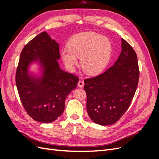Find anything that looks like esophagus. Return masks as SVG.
Masks as SVG:
<instances>
[{
  "label": "esophagus",
  "instance_id": "34e87169",
  "mask_svg": "<svg viewBox=\"0 0 159 159\" xmlns=\"http://www.w3.org/2000/svg\"><path fill=\"white\" fill-rule=\"evenodd\" d=\"M78 87H80V88H83L84 85V81L83 80H79L78 83Z\"/></svg>",
  "mask_w": 159,
  "mask_h": 159
}]
</instances>
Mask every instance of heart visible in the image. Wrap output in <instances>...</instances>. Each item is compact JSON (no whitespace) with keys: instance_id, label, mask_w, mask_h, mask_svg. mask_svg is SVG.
I'll list each match as a JSON object with an SVG mask.
<instances>
[{"instance_id":"1","label":"heart","mask_w":159,"mask_h":159,"mask_svg":"<svg viewBox=\"0 0 159 159\" xmlns=\"http://www.w3.org/2000/svg\"><path fill=\"white\" fill-rule=\"evenodd\" d=\"M68 48L60 54L67 70L74 71L78 65V57L81 58V68L89 75H96L105 69L112 51L109 38L94 32L75 35L68 42Z\"/></svg>"}]
</instances>
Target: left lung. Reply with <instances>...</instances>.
Returning <instances> with one entry per match:
<instances>
[{"instance_id": "left-lung-1", "label": "left lung", "mask_w": 159, "mask_h": 159, "mask_svg": "<svg viewBox=\"0 0 159 159\" xmlns=\"http://www.w3.org/2000/svg\"><path fill=\"white\" fill-rule=\"evenodd\" d=\"M122 50L113 66L104 73L84 80L89 117L101 125L116 123L128 109L139 79L136 52L121 39Z\"/></svg>"}]
</instances>
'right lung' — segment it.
<instances>
[{"instance_id": "add662e5", "label": "right lung", "mask_w": 159, "mask_h": 159, "mask_svg": "<svg viewBox=\"0 0 159 159\" xmlns=\"http://www.w3.org/2000/svg\"><path fill=\"white\" fill-rule=\"evenodd\" d=\"M60 58L58 43L46 32L33 38L22 50L16 84L24 108L36 121H54L64 112L67 96L77 87L78 78L60 68ZM33 62L41 66L39 76L28 72Z\"/></svg>"}]
</instances>
